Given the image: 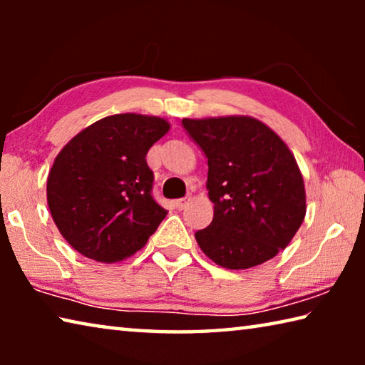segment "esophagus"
Segmentation results:
<instances>
[{"label": "esophagus", "mask_w": 365, "mask_h": 365, "mask_svg": "<svg viewBox=\"0 0 365 365\" xmlns=\"http://www.w3.org/2000/svg\"><path fill=\"white\" fill-rule=\"evenodd\" d=\"M190 205V197H180V200H177L174 202V206L178 209V211H182V209H185Z\"/></svg>", "instance_id": "34e87169"}]
</instances>
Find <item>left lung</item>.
I'll use <instances>...</instances> for the list:
<instances>
[{
  "instance_id": "left-lung-1",
  "label": "left lung",
  "mask_w": 365,
  "mask_h": 365,
  "mask_svg": "<svg viewBox=\"0 0 365 365\" xmlns=\"http://www.w3.org/2000/svg\"><path fill=\"white\" fill-rule=\"evenodd\" d=\"M182 123L207 158L214 217L195 233L201 251L232 270L275 257L306 215L304 180L285 141L250 115Z\"/></svg>"
}]
</instances>
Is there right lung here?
Returning a JSON list of instances; mask_svg holds the SVG:
<instances>
[{"instance_id": "add662e5", "label": "right lung", "mask_w": 365, "mask_h": 365, "mask_svg": "<svg viewBox=\"0 0 365 365\" xmlns=\"http://www.w3.org/2000/svg\"><path fill=\"white\" fill-rule=\"evenodd\" d=\"M156 115L114 114L77 133L54 159L46 200L73 250L117 262L143 248L168 211L153 200L146 153L169 132Z\"/></svg>"}]
</instances>
